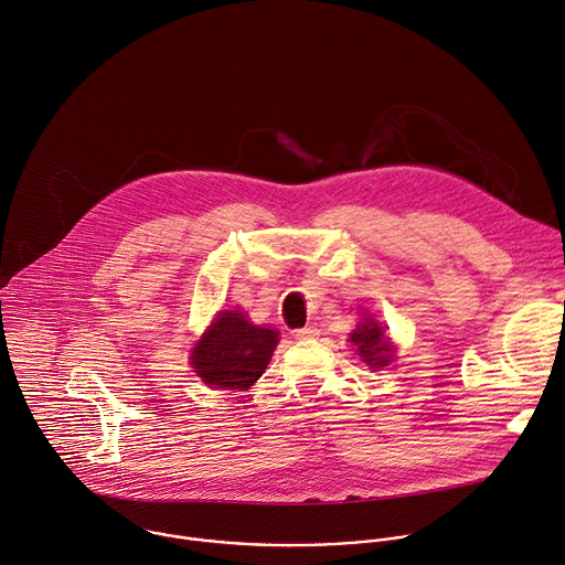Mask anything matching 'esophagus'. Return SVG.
I'll use <instances>...</instances> for the list:
<instances>
[{"label": "esophagus", "mask_w": 565, "mask_h": 565, "mask_svg": "<svg viewBox=\"0 0 565 565\" xmlns=\"http://www.w3.org/2000/svg\"><path fill=\"white\" fill-rule=\"evenodd\" d=\"M319 332H317V328H312V326H306V328H299V330H295V339H301V341H310V339H315Z\"/></svg>", "instance_id": "34e87169"}]
</instances>
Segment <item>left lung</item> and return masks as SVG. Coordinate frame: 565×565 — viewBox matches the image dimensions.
I'll return each mask as SVG.
<instances>
[{
  "label": "left lung",
  "instance_id": "left-lung-1",
  "mask_svg": "<svg viewBox=\"0 0 565 565\" xmlns=\"http://www.w3.org/2000/svg\"><path fill=\"white\" fill-rule=\"evenodd\" d=\"M348 341H352L356 354L372 370H380L395 359V348L391 343V337L386 334V328L372 317H363V321H359L356 328L350 332Z\"/></svg>",
  "mask_w": 565,
  "mask_h": 565
}]
</instances>
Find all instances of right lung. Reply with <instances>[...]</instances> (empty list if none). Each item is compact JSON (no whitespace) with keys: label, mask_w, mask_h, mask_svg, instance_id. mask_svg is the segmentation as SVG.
<instances>
[{"label":"right lung","mask_w":565,"mask_h":565,"mask_svg":"<svg viewBox=\"0 0 565 565\" xmlns=\"http://www.w3.org/2000/svg\"><path fill=\"white\" fill-rule=\"evenodd\" d=\"M279 332L255 326L242 310H222L191 350V365L206 386L248 391L268 365Z\"/></svg>","instance_id":"right-lung-1"}]
</instances>
